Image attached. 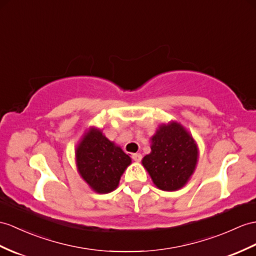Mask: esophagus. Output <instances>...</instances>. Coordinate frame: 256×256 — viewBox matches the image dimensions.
Masks as SVG:
<instances>
[{
    "mask_svg": "<svg viewBox=\"0 0 256 256\" xmlns=\"http://www.w3.org/2000/svg\"><path fill=\"white\" fill-rule=\"evenodd\" d=\"M142 158V155L140 153H136V154H132V160L134 162H140Z\"/></svg>",
    "mask_w": 256,
    "mask_h": 256,
    "instance_id": "obj_1",
    "label": "esophagus"
}]
</instances>
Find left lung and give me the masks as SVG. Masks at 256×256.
Instances as JSON below:
<instances>
[{
  "label": "left lung",
  "instance_id": "8db88e82",
  "mask_svg": "<svg viewBox=\"0 0 256 256\" xmlns=\"http://www.w3.org/2000/svg\"><path fill=\"white\" fill-rule=\"evenodd\" d=\"M151 153L142 160L153 184L163 191L182 189L194 172L198 148L182 124H162L151 138Z\"/></svg>",
  "mask_w": 256,
  "mask_h": 256
}]
</instances>
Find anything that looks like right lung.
<instances>
[{"label":"right lung","instance_id":"add662e5","mask_svg":"<svg viewBox=\"0 0 256 256\" xmlns=\"http://www.w3.org/2000/svg\"><path fill=\"white\" fill-rule=\"evenodd\" d=\"M80 177L100 194L114 191L132 158L98 128L86 132L74 150Z\"/></svg>","mask_w":256,"mask_h":256}]
</instances>
